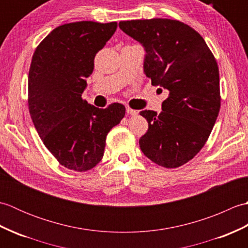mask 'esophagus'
Masks as SVG:
<instances>
[{
    "label": "esophagus",
    "mask_w": 248,
    "mask_h": 248,
    "mask_svg": "<svg viewBox=\"0 0 248 248\" xmlns=\"http://www.w3.org/2000/svg\"><path fill=\"white\" fill-rule=\"evenodd\" d=\"M127 114H129V115H132V116H134V115H136L138 114V112H136L135 109H132V108H127Z\"/></svg>",
    "instance_id": "1"
}]
</instances>
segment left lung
<instances>
[{"label": "left lung", "instance_id": "8db88e82", "mask_svg": "<svg viewBox=\"0 0 248 248\" xmlns=\"http://www.w3.org/2000/svg\"><path fill=\"white\" fill-rule=\"evenodd\" d=\"M119 28L145 48L144 72L152 85L170 92L160 114L140 113L148 121L140 149L160 166L186 164L204 146L219 113L217 60L200 34L178 20L121 21Z\"/></svg>", "mask_w": 248, "mask_h": 248}]
</instances>
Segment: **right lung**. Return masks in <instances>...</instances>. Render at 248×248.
Wrapping results in <instances>:
<instances>
[{
	"label": "right lung",
	"mask_w": 248,
	"mask_h": 248,
	"mask_svg": "<svg viewBox=\"0 0 248 248\" xmlns=\"http://www.w3.org/2000/svg\"><path fill=\"white\" fill-rule=\"evenodd\" d=\"M117 22L80 21L57 26L37 46L29 71V109L45 146L68 170L86 171L102 160L109 130L125 108H98L82 99L93 60Z\"/></svg>",
	"instance_id": "obj_1"
}]
</instances>
